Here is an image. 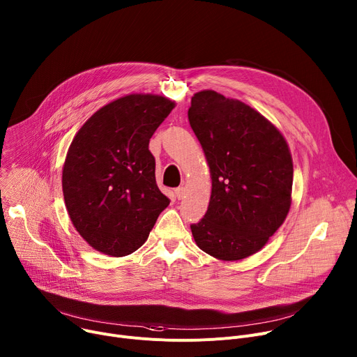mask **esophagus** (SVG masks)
Returning a JSON list of instances; mask_svg holds the SVG:
<instances>
[{
    "label": "esophagus",
    "mask_w": 357,
    "mask_h": 357,
    "mask_svg": "<svg viewBox=\"0 0 357 357\" xmlns=\"http://www.w3.org/2000/svg\"><path fill=\"white\" fill-rule=\"evenodd\" d=\"M185 194H187V188L185 187H178V188H176V197L178 200H183L184 197H185Z\"/></svg>",
    "instance_id": "34e87169"
}]
</instances>
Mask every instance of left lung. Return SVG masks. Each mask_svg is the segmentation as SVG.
<instances>
[{
	"instance_id": "obj_1",
	"label": "left lung",
	"mask_w": 357,
	"mask_h": 357,
	"mask_svg": "<svg viewBox=\"0 0 357 357\" xmlns=\"http://www.w3.org/2000/svg\"><path fill=\"white\" fill-rule=\"evenodd\" d=\"M188 121L211 176L207 213L191 225L194 241L221 261L248 258L269 241L289 213V146L259 112L210 89L194 93Z\"/></svg>"
}]
</instances>
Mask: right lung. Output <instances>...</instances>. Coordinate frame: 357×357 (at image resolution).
I'll return each mask as SVG.
<instances>
[{
	"label": "right lung",
	"instance_id": "add662e5",
	"mask_svg": "<svg viewBox=\"0 0 357 357\" xmlns=\"http://www.w3.org/2000/svg\"><path fill=\"white\" fill-rule=\"evenodd\" d=\"M174 106L160 95H126L96 110L75 135L62 191L73 227L93 250L135 252L170 204L155 184L149 142Z\"/></svg>",
	"mask_w": 357,
	"mask_h": 357
}]
</instances>
